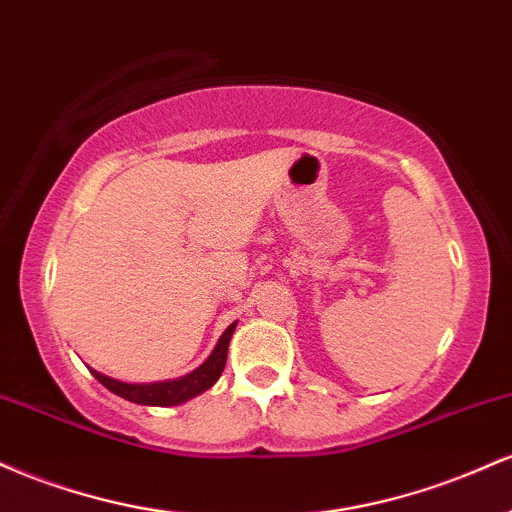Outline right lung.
<instances>
[{"label":"right lung","instance_id":"right-lung-1","mask_svg":"<svg viewBox=\"0 0 512 512\" xmlns=\"http://www.w3.org/2000/svg\"><path fill=\"white\" fill-rule=\"evenodd\" d=\"M238 322L228 325V330L221 334V339L216 342L214 351H211L207 361L202 366L192 370V373L182 375L175 380H163V383H146V385H134V383H122V380L108 378V375L98 373L91 368L93 378L98 383L108 387L110 392L122 399H129L134 404H144V407H175V404L187 402V399L202 395L207 392L216 380L221 378L223 368H226V356H228V342H231L233 332H236Z\"/></svg>","mask_w":512,"mask_h":512}]
</instances>
